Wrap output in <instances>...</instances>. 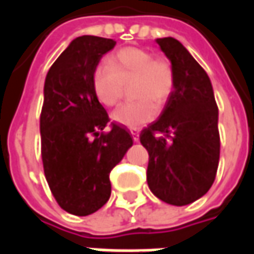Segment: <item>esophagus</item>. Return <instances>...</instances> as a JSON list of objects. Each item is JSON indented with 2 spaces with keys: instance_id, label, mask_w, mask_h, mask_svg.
Here are the masks:
<instances>
[{
  "instance_id": "esophagus-1",
  "label": "esophagus",
  "mask_w": 254,
  "mask_h": 254,
  "mask_svg": "<svg viewBox=\"0 0 254 254\" xmlns=\"http://www.w3.org/2000/svg\"><path fill=\"white\" fill-rule=\"evenodd\" d=\"M130 134H132L134 141H138V134H140V132H138L137 129H130Z\"/></svg>"
}]
</instances>
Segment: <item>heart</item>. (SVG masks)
<instances>
[{
    "mask_svg": "<svg viewBox=\"0 0 254 254\" xmlns=\"http://www.w3.org/2000/svg\"><path fill=\"white\" fill-rule=\"evenodd\" d=\"M132 87V98L138 99L120 106L113 113V120L127 127H138L149 122L156 114V105H163L176 87V72L169 58L155 57L143 49H122L110 58L96 65L92 85L98 99L107 107L116 106L125 94V87Z\"/></svg>",
    "mask_w": 254,
    "mask_h": 254,
    "instance_id": "1",
    "label": "heart"
}]
</instances>
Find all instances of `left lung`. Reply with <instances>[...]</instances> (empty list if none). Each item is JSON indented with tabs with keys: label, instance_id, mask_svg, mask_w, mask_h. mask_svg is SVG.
I'll list each match as a JSON object with an SVG mask.
<instances>
[{
	"label": "left lung",
	"instance_id": "left-lung-1",
	"mask_svg": "<svg viewBox=\"0 0 254 254\" xmlns=\"http://www.w3.org/2000/svg\"><path fill=\"white\" fill-rule=\"evenodd\" d=\"M176 72V87L159 120L140 133L148 151L147 182L171 205H187L212 187L219 165L218 106L211 80L174 38L156 39Z\"/></svg>",
	"mask_w": 254,
	"mask_h": 254
}]
</instances>
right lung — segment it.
Wrapping results in <instances>:
<instances>
[{
    "instance_id": "right-lung-1",
    "label": "right lung",
    "mask_w": 254,
    "mask_h": 254,
    "mask_svg": "<svg viewBox=\"0 0 254 254\" xmlns=\"http://www.w3.org/2000/svg\"><path fill=\"white\" fill-rule=\"evenodd\" d=\"M116 41L83 35L70 42L45 80L41 113L42 160L58 205L87 216L111 194L110 171L132 147L130 133L111 122L92 85V74Z\"/></svg>"
}]
</instances>
